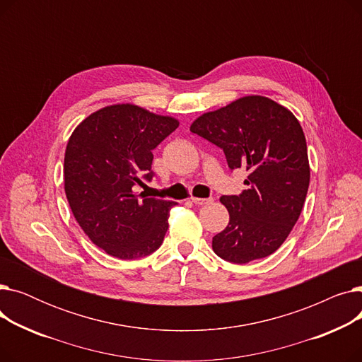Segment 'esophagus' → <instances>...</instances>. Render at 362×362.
I'll return each mask as SVG.
<instances>
[{
	"label": "esophagus",
	"mask_w": 362,
	"mask_h": 362,
	"mask_svg": "<svg viewBox=\"0 0 362 362\" xmlns=\"http://www.w3.org/2000/svg\"><path fill=\"white\" fill-rule=\"evenodd\" d=\"M191 201H192L195 205H205V204H210L213 199H211V198H197V197H192Z\"/></svg>",
	"instance_id": "obj_1"
}]
</instances>
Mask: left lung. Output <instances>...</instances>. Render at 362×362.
Returning a JSON list of instances; mask_svg holds the SVG:
<instances>
[{"label": "left lung", "instance_id": "left-lung-1", "mask_svg": "<svg viewBox=\"0 0 362 362\" xmlns=\"http://www.w3.org/2000/svg\"><path fill=\"white\" fill-rule=\"evenodd\" d=\"M191 132L221 148L230 170L248 171V189L220 198L230 220L213 238L214 252L235 264L272 255L293 229L310 186L307 141L298 119L276 101L250 95L204 112Z\"/></svg>", "mask_w": 362, "mask_h": 362}]
</instances>
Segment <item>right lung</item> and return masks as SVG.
<instances>
[{"label": "right lung", "instance_id": "right-lung-1", "mask_svg": "<svg viewBox=\"0 0 362 362\" xmlns=\"http://www.w3.org/2000/svg\"><path fill=\"white\" fill-rule=\"evenodd\" d=\"M179 120L135 104L92 112L71 133L64 154V191L88 238L108 255L136 259L157 251L168 229L173 201L135 192L151 180L152 149Z\"/></svg>", "mask_w": 362, "mask_h": 362}]
</instances>
